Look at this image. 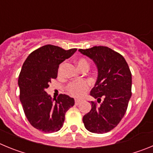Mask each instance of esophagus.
<instances>
[{
  "mask_svg": "<svg viewBox=\"0 0 153 153\" xmlns=\"http://www.w3.org/2000/svg\"><path fill=\"white\" fill-rule=\"evenodd\" d=\"M81 100H75V105H76V106H78Z\"/></svg>",
  "mask_w": 153,
  "mask_h": 153,
  "instance_id": "esophagus-1",
  "label": "esophagus"
}]
</instances>
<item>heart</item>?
<instances>
[{
	"instance_id": "b5f03b06",
	"label": "heart",
	"mask_w": 153,
	"mask_h": 153,
	"mask_svg": "<svg viewBox=\"0 0 153 153\" xmlns=\"http://www.w3.org/2000/svg\"><path fill=\"white\" fill-rule=\"evenodd\" d=\"M77 66L81 70L85 68H89V63L85 58H80L76 62ZM63 67V63H62L59 67L58 74H60ZM89 83L85 80H75L69 83L66 86V90L70 95L74 97H80L83 95V93L88 90Z\"/></svg>"
}]
</instances>
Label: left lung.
I'll list each match as a JSON object with an SVG mask.
<instances>
[{"label": "left lung", "instance_id": "obj_1", "mask_svg": "<svg viewBox=\"0 0 153 153\" xmlns=\"http://www.w3.org/2000/svg\"><path fill=\"white\" fill-rule=\"evenodd\" d=\"M79 52L94 61L98 69V78L90 95L100 106L91 101L92 109L84 115L83 122L86 129L93 133H105L117 126L123 118L132 96V74L122 55L103 46Z\"/></svg>", "mask_w": 153, "mask_h": 153}]
</instances>
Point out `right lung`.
<instances>
[{"label": "right lung", "mask_w": 153, "mask_h": 153, "mask_svg": "<svg viewBox=\"0 0 153 153\" xmlns=\"http://www.w3.org/2000/svg\"><path fill=\"white\" fill-rule=\"evenodd\" d=\"M76 51L47 44L33 51L23 64L18 78L20 100L27 119L38 130L46 133L60 130L65 113L74 105V98L66 94H60L53 102L46 89L57 77L60 63Z\"/></svg>", "instance_id": "add662e5"}]
</instances>
